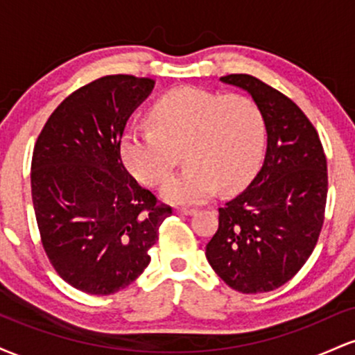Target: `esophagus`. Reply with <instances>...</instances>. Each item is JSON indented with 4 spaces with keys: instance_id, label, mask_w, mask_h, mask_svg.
I'll return each instance as SVG.
<instances>
[{
    "instance_id": "1",
    "label": "esophagus",
    "mask_w": 355,
    "mask_h": 355,
    "mask_svg": "<svg viewBox=\"0 0 355 355\" xmlns=\"http://www.w3.org/2000/svg\"><path fill=\"white\" fill-rule=\"evenodd\" d=\"M177 215H183V217H189V215H193L195 210L193 209H177L175 210Z\"/></svg>"
}]
</instances>
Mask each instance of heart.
Listing matches in <instances>:
<instances>
[{
  "mask_svg": "<svg viewBox=\"0 0 355 355\" xmlns=\"http://www.w3.org/2000/svg\"><path fill=\"white\" fill-rule=\"evenodd\" d=\"M152 126H132L120 144L126 168L158 185L177 165H189L162 189L172 203H200L215 190L234 191L250 180L266 144V120L254 100L195 87L170 89L150 110Z\"/></svg>",
  "mask_w": 355,
  "mask_h": 355,
  "instance_id": "heart-1",
  "label": "heart"
}]
</instances>
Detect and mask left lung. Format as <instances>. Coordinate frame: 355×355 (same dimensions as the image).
<instances>
[{"instance_id":"8db88e82","label":"left lung","mask_w":355,"mask_h":355,"mask_svg":"<svg viewBox=\"0 0 355 355\" xmlns=\"http://www.w3.org/2000/svg\"><path fill=\"white\" fill-rule=\"evenodd\" d=\"M220 80L245 89L262 110L267 152L250 185L218 209L205 255L234 291L262 294L288 282L313 252L324 225L327 158L317 130L288 96L242 73Z\"/></svg>"}]
</instances>
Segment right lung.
<instances>
[{"label": "right lung", "instance_id": "add662e5", "mask_svg": "<svg viewBox=\"0 0 355 355\" xmlns=\"http://www.w3.org/2000/svg\"><path fill=\"white\" fill-rule=\"evenodd\" d=\"M153 85L101 76L61 101L35 144L31 197L43 248L56 274L87 294L110 295L132 284L172 215L120 155L126 121Z\"/></svg>", "mask_w": 355, "mask_h": 355}]
</instances>
